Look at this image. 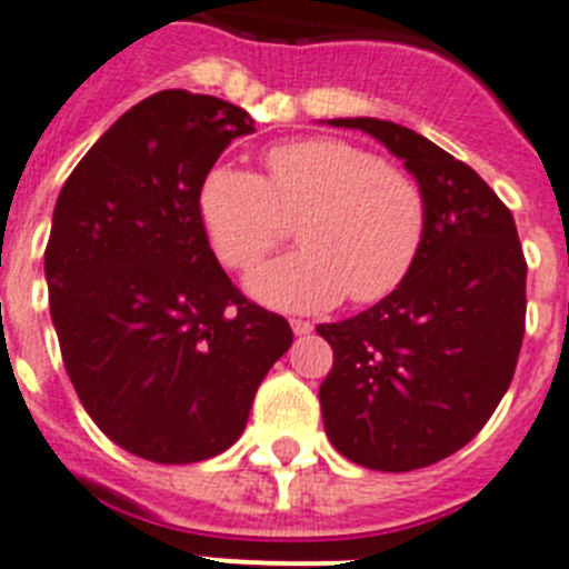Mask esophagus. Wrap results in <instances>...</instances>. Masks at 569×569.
Listing matches in <instances>:
<instances>
[{
    "mask_svg": "<svg viewBox=\"0 0 569 569\" xmlns=\"http://www.w3.org/2000/svg\"><path fill=\"white\" fill-rule=\"evenodd\" d=\"M290 328H293L296 336H308V333H313V321H308V319H290Z\"/></svg>",
    "mask_w": 569,
    "mask_h": 569,
    "instance_id": "esophagus-1",
    "label": "esophagus"
}]
</instances>
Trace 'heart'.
<instances>
[{"instance_id":"b5f03b06","label":"heart","mask_w":569,"mask_h":569,"mask_svg":"<svg viewBox=\"0 0 569 569\" xmlns=\"http://www.w3.org/2000/svg\"><path fill=\"white\" fill-rule=\"evenodd\" d=\"M268 176L216 164L199 184V216L228 268L244 270L288 236L296 253L248 276L270 308L321 310L345 296L370 305L410 276L425 244V190L407 170L345 139L310 136L264 153Z\"/></svg>"}]
</instances>
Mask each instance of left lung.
Segmentation results:
<instances>
[{
    "label": "left lung",
    "instance_id": "8db88e82",
    "mask_svg": "<svg viewBox=\"0 0 569 569\" xmlns=\"http://www.w3.org/2000/svg\"><path fill=\"white\" fill-rule=\"evenodd\" d=\"M379 139L425 190L413 270L353 319L319 325L333 367L319 387L330 445L381 472L453 456L510 387L527 310V261L507 204L470 164L385 119H330Z\"/></svg>",
    "mask_w": 569,
    "mask_h": 569
}]
</instances>
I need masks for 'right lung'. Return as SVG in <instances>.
<instances>
[{
    "label": "right lung",
    "mask_w": 569,
    "mask_h": 569,
    "mask_svg": "<svg viewBox=\"0 0 569 569\" xmlns=\"http://www.w3.org/2000/svg\"><path fill=\"white\" fill-rule=\"evenodd\" d=\"M248 110L159 90L122 113L68 176L44 279L79 401L139 459L193 465L248 425L293 330L236 290L210 250L199 184Z\"/></svg>",
    "instance_id": "right-lung-1"
}]
</instances>
